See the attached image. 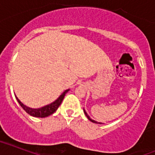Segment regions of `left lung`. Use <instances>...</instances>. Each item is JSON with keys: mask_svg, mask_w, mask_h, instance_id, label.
<instances>
[{"mask_svg": "<svg viewBox=\"0 0 155 155\" xmlns=\"http://www.w3.org/2000/svg\"><path fill=\"white\" fill-rule=\"evenodd\" d=\"M84 114H85L86 117H87L88 118V120H91V121L93 122V123H95V124H102V123H101V122H97V121H95V120H92L91 118L89 116H88V114H87V112L85 111V110H84Z\"/></svg>", "mask_w": 155, "mask_h": 155, "instance_id": "8db88e82", "label": "left lung"}]
</instances>
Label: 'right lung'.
<instances>
[{
	"label": "right lung",
	"mask_w": 155,
	"mask_h": 155,
	"mask_svg": "<svg viewBox=\"0 0 155 155\" xmlns=\"http://www.w3.org/2000/svg\"><path fill=\"white\" fill-rule=\"evenodd\" d=\"M69 91V89L66 90L63 93L59 96L58 99L55 100L54 102H52V103L49 104V105H46V106H43V107L38 108V109H33V108H30L28 106H25L24 104L22 103L19 100L16 96H15V98L17 99V102H19V104L20 105L23 110L27 112V114H30L32 117H49V115L53 114L56 110H58V107L60 106V105L61 104L62 101H63L64 97L65 96V94Z\"/></svg>",
	"instance_id": "right-lung-1"
}]
</instances>
